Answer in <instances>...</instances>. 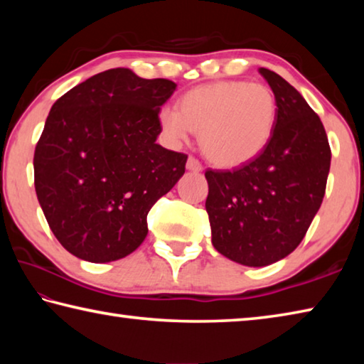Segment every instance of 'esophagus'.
I'll return each instance as SVG.
<instances>
[{"instance_id":"34e87169","label":"esophagus","mask_w":364,"mask_h":364,"mask_svg":"<svg viewBox=\"0 0 364 364\" xmlns=\"http://www.w3.org/2000/svg\"><path fill=\"white\" fill-rule=\"evenodd\" d=\"M186 168L189 171H194V173H199V171H202V164L196 157H189L188 164H186Z\"/></svg>"}]
</instances>
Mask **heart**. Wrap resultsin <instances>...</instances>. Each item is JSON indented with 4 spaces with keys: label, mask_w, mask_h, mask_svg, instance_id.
Here are the masks:
<instances>
[{
    "label": "heart",
    "mask_w": 364,
    "mask_h": 364,
    "mask_svg": "<svg viewBox=\"0 0 364 364\" xmlns=\"http://www.w3.org/2000/svg\"><path fill=\"white\" fill-rule=\"evenodd\" d=\"M278 106L268 86L247 82H215L196 86L181 97L180 110L164 107L159 123L175 141L200 133L205 156L232 168L254 160L274 132Z\"/></svg>",
    "instance_id": "heart-1"
}]
</instances>
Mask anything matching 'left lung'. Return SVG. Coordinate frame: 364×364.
Wrapping results in <instances>:
<instances>
[{
  "instance_id": "1",
  "label": "left lung",
  "mask_w": 364,
  "mask_h": 364,
  "mask_svg": "<svg viewBox=\"0 0 364 364\" xmlns=\"http://www.w3.org/2000/svg\"><path fill=\"white\" fill-rule=\"evenodd\" d=\"M278 106L264 149L232 170L205 171L212 244L245 267H267L297 249L321 207L331 147L319 117L273 70L258 69Z\"/></svg>"
}]
</instances>
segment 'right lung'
Wrapping results in <instances>:
<instances>
[{"instance_id":"1","label":"right lung","mask_w":364,"mask_h":364,"mask_svg":"<svg viewBox=\"0 0 364 364\" xmlns=\"http://www.w3.org/2000/svg\"><path fill=\"white\" fill-rule=\"evenodd\" d=\"M176 90L110 69L73 86L49 110L35 147V191L65 250L119 260L147 236V213L180 180L188 156L157 144L160 107Z\"/></svg>"}]
</instances>
